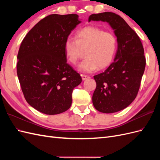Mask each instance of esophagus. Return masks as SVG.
Segmentation results:
<instances>
[{
  "label": "esophagus",
  "mask_w": 160,
  "mask_h": 160,
  "mask_svg": "<svg viewBox=\"0 0 160 160\" xmlns=\"http://www.w3.org/2000/svg\"><path fill=\"white\" fill-rule=\"evenodd\" d=\"M81 75V77H82V79H83V81H85L86 79H88L89 78V76L88 75Z\"/></svg>",
  "instance_id": "34e87169"
}]
</instances>
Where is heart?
<instances>
[{
  "label": "heart",
  "mask_w": 160,
  "mask_h": 160,
  "mask_svg": "<svg viewBox=\"0 0 160 160\" xmlns=\"http://www.w3.org/2000/svg\"><path fill=\"white\" fill-rule=\"evenodd\" d=\"M64 49L67 60L75 65L85 51V59L78 65V70L84 72L103 69L113 62L118 49L117 38L112 32L99 28L87 27L77 31L76 39L66 38Z\"/></svg>",
  "instance_id": "heart-1"
}]
</instances>
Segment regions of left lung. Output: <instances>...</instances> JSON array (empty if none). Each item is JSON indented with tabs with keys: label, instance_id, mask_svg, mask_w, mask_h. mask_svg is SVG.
<instances>
[{
	"label": "left lung",
	"instance_id": "1",
	"mask_svg": "<svg viewBox=\"0 0 160 160\" xmlns=\"http://www.w3.org/2000/svg\"><path fill=\"white\" fill-rule=\"evenodd\" d=\"M88 21L107 22L117 37L113 62L104 72L93 77L97 86L92 101L101 113L118 112L128 107L138 93L146 67L142 43L136 32L115 13L93 14Z\"/></svg>",
	"mask_w": 160,
	"mask_h": 160
}]
</instances>
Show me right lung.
<instances>
[{
	"instance_id": "1",
	"label": "right lung",
	"mask_w": 160,
	"mask_h": 160,
	"mask_svg": "<svg viewBox=\"0 0 160 160\" xmlns=\"http://www.w3.org/2000/svg\"><path fill=\"white\" fill-rule=\"evenodd\" d=\"M81 21L75 14H53L34 26L22 40L17 55V75L31 107L47 115L69 109L72 90L81 77L67 64V38Z\"/></svg>"
}]
</instances>
